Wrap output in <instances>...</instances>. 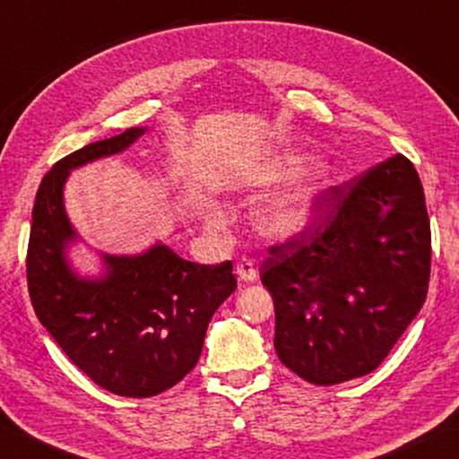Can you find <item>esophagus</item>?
<instances>
[{"instance_id": "esophagus-1", "label": "esophagus", "mask_w": 459, "mask_h": 459, "mask_svg": "<svg viewBox=\"0 0 459 459\" xmlns=\"http://www.w3.org/2000/svg\"><path fill=\"white\" fill-rule=\"evenodd\" d=\"M236 274L244 283H252V281H256V266H254L250 258L244 256L236 263Z\"/></svg>"}]
</instances>
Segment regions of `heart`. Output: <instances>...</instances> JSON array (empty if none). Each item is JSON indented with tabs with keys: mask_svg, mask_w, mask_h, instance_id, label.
Listing matches in <instances>:
<instances>
[{
	"mask_svg": "<svg viewBox=\"0 0 459 459\" xmlns=\"http://www.w3.org/2000/svg\"><path fill=\"white\" fill-rule=\"evenodd\" d=\"M309 164H312V160L307 156H293L274 176L279 180H291L303 170H307ZM324 188H326L324 180L314 178L274 196L273 201L254 213V228L258 230L260 236L269 239H289L299 236L312 223ZM213 220H223L221 211H213Z\"/></svg>",
	"mask_w": 459,
	"mask_h": 459,
	"instance_id": "obj_1",
	"label": "heart"
}]
</instances>
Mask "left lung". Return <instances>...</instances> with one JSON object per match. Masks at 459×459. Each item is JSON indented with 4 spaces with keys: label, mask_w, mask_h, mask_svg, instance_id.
<instances>
[{
    "label": "left lung",
    "mask_w": 459,
    "mask_h": 459,
    "mask_svg": "<svg viewBox=\"0 0 459 459\" xmlns=\"http://www.w3.org/2000/svg\"><path fill=\"white\" fill-rule=\"evenodd\" d=\"M269 252L260 279L281 363L316 385L368 376L427 298L431 228L417 170L394 156L326 190L309 228Z\"/></svg>",
    "instance_id": "left-lung-1"
}]
</instances>
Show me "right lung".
<instances>
[{
    "instance_id": "add662e5",
    "label": "right lung",
    "mask_w": 459,
    "mask_h": 459,
    "mask_svg": "<svg viewBox=\"0 0 459 459\" xmlns=\"http://www.w3.org/2000/svg\"><path fill=\"white\" fill-rule=\"evenodd\" d=\"M147 133L133 126L63 158L42 178L28 244V291L37 318L90 379L117 396L170 390L199 361L217 307L236 291L231 260L190 263L156 242L139 254L96 250L100 273L82 274L65 211L69 174L117 156Z\"/></svg>"
}]
</instances>
